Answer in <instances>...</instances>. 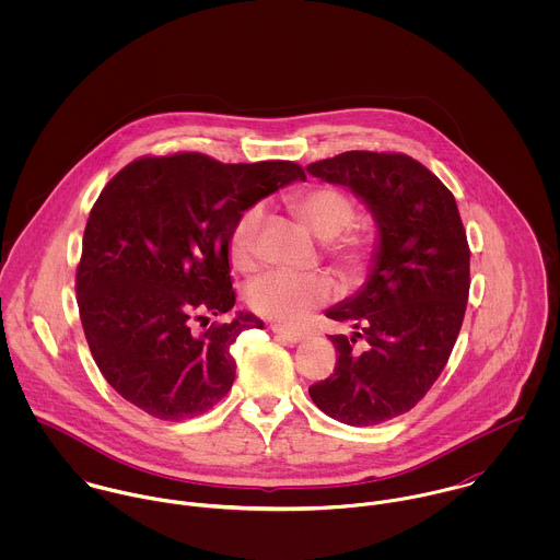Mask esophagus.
I'll use <instances>...</instances> for the list:
<instances>
[{
	"instance_id": "34e87169",
	"label": "esophagus",
	"mask_w": 560,
	"mask_h": 560,
	"mask_svg": "<svg viewBox=\"0 0 560 560\" xmlns=\"http://www.w3.org/2000/svg\"><path fill=\"white\" fill-rule=\"evenodd\" d=\"M271 331L280 338V340H284V342H291V345H298V342H302L304 338H306V334L304 331H298V329H289V327H282V325H271Z\"/></svg>"
}]
</instances>
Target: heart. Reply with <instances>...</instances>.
<instances>
[{
    "label": "heart",
    "instance_id": "1",
    "mask_svg": "<svg viewBox=\"0 0 560 560\" xmlns=\"http://www.w3.org/2000/svg\"><path fill=\"white\" fill-rule=\"evenodd\" d=\"M289 209L320 241L323 256L342 280H360L371 269L380 252V233L373 224H353L355 200L351 194L334 185H315L289 196ZM262 224V205L247 207L237 218L231 233V262L235 269H256ZM331 293L334 284L325 273L291 276L273 271L247 287L245 302L262 319L300 325Z\"/></svg>",
    "mask_w": 560,
    "mask_h": 560
}]
</instances>
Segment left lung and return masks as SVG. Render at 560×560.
Segmentation results:
<instances>
[{
	"label": "left lung",
	"mask_w": 560,
	"mask_h": 560,
	"mask_svg": "<svg viewBox=\"0 0 560 560\" xmlns=\"http://www.w3.org/2000/svg\"><path fill=\"white\" fill-rule=\"evenodd\" d=\"M360 196L380 229L369 282L325 317L351 325L329 340L334 373L308 388L329 418L371 427L422 399L444 371L470 293V247L448 187L402 153L347 151L306 167Z\"/></svg>",
	"instance_id": "left-lung-1"
}]
</instances>
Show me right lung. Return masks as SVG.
<instances>
[{
	"label": "right lung",
	"instance_id": "right-lung-1",
	"mask_svg": "<svg viewBox=\"0 0 560 560\" xmlns=\"http://www.w3.org/2000/svg\"><path fill=\"white\" fill-rule=\"evenodd\" d=\"M295 178L306 174L293 161L174 153L131 161L103 187L83 231L75 291L90 353L122 399L178 422L229 395L231 345L262 327L249 313L206 326L237 300L231 233L247 207Z\"/></svg>",
	"mask_w": 560,
	"mask_h": 560
}]
</instances>
